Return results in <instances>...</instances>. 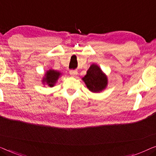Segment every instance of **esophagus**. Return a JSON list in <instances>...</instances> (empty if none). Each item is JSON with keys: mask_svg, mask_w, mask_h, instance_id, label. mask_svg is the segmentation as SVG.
Returning <instances> with one entry per match:
<instances>
[{"mask_svg": "<svg viewBox=\"0 0 156 156\" xmlns=\"http://www.w3.org/2000/svg\"><path fill=\"white\" fill-rule=\"evenodd\" d=\"M69 74H70V75H72V76H75V75H76V74H77V72L76 71V70H70L69 71Z\"/></svg>", "mask_w": 156, "mask_h": 156, "instance_id": "esophagus-1", "label": "esophagus"}]
</instances>
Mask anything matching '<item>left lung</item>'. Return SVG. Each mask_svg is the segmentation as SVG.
<instances>
[{"mask_svg": "<svg viewBox=\"0 0 156 156\" xmlns=\"http://www.w3.org/2000/svg\"><path fill=\"white\" fill-rule=\"evenodd\" d=\"M87 88L92 92H99L105 89L107 85V78L102 73L100 68L96 65L90 66L87 74L82 79Z\"/></svg>", "mask_w": 156, "mask_h": 156, "instance_id": "8db88e82", "label": "left lung"}]
</instances>
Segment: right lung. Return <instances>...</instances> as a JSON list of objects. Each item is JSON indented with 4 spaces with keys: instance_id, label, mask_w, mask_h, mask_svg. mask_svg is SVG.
I'll use <instances>...</instances> for the list:
<instances>
[{
    "instance_id": "add662e5",
    "label": "right lung",
    "mask_w": 156,
    "mask_h": 156,
    "mask_svg": "<svg viewBox=\"0 0 156 156\" xmlns=\"http://www.w3.org/2000/svg\"><path fill=\"white\" fill-rule=\"evenodd\" d=\"M60 73L55 70H49L47 72L45 77L43 79V82H46L50 87H53L56 83L57 79L60 76Z\"/></svg>"
}]
</instances>
